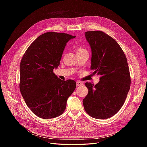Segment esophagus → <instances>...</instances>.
Masks as SVG:
<instances>
[{"instance_id": "1", "label": "esophagus", "mask_w": 147, "mask_h": 147, "mask_svg": "<svg viewBox=\"0 0 147 147\" xmlns=\"http://www.w3.org/2000/svg\"><path fill=\"white\" fill-rule=\"evenodd\" d=\"M77 86H82V85H83V83L82 82H80V81H77Z\"/></svg>"}]
</instances>
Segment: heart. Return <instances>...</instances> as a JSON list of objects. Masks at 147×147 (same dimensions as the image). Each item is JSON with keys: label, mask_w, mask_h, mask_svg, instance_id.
<instances>
[{"label": "heart", "mask_w": 147, "mask_h": 147, "mask_svg": "<svg viewBox=\"0 0 147 147\" xmlns=\"http://www.w3.org/2000/svg\"><path fill=\"white\" fill-rule=\"evenodd\" d=\"M83 50H83V49H82V48H78V50H77V51H83Z\"/></svg>", "instance_id": "1"}]
</instances>
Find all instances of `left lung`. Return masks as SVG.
Returning a JSON list of instances; mask_svg holds the SVG:
<instances>
[{
  "label": "left lung",
  "instance_id": "8db88e82",
  "mask_svg": "<svg viewBox=\"0 0 147 147\" xmlns=\"http://www.w3.org/2000/svg\"><path fill=\"white\" fill-rule=\"evenodd\" d=\"M91 50V70L100 75L96 85L86 82L84 109L92 118L105 119L121 109L129 91L131 77L125 54L116 40L99 30L85 33Z\"/></svg>",
  "mask_w": 147,
  "mask_h": 147
}]
</instances>
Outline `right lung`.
Here are the masks:
<instances>
[{
    "instance_id": "add662e5",
    "label": "right lung",
    "mask_w": 147,
    "mask_h": 147,
    "mask_svg": "<svg viewBox=\"0 0 147 147\" xmlns=\"http://www.w3.org/2000/svg\"><path fill=\"white\" fill-rule=\"evenodd\" d=\"M75 37L65 33H44L31 43L21 59L20 90L28 107L40 118L50 119L63 114L76 88L74 80H61L53 72L67 43Z\"/></svg>"
}]
</instances>
